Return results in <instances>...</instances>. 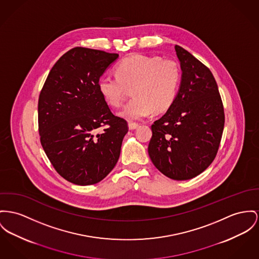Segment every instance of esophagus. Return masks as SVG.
<instances>
[{
    "mask_svg": "<svg viewBox=\"0 0 259 259\" xmlns=\"http://www.w3.org/2000/svg\"><path fill=\"white\" fill-rule=\"evenodd\" d=\"M138 123H137V122H132V121L128 122V128H130L131 131H134V130L138 128Z\"/></svg>",
    "mask_w": 259,
    "mask_h": 259,
    "instance_id": "34e87169",
    "label": "esophagus"
}]
</instances>
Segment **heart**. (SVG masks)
I'll return each mask as SVG.
<instances>
[{
  "label": "heart",
  "mask_w": 259,
  "mask_h": 259,
  "mask_svg": "<svg viewBox=\"0 0 259 259\" xmlns=\"http://www.w3.org/2000/svg\"><path fill=\"white\" fill-rule=\"evenodd\" d=\"M181 69L172 59L135 55L123 59L117 67V75H103L98 89L104 101L120 107L128 89L134 99L119 115L130 121H139L153 111L162 113L171 108L181 84Z\"/></svg>",
  "instance_id": "heart-1"
}]
</instances>
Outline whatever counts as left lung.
Returning a JSON list of instances; mask_svg holds the SVG:
<instances>
[{
    "mask_svg": "<svg viewBox=\"0 0 259 259\" xmlns=\"http://www.w3.org/2000/svg\"><path fill=\"white\" fill-rule=\"evenodd\" d=\"M175 50L182 69L179 93L151 125L148 154L163 175L186 181L206 170L217 154L224 108L210 69L181 46Z\"/></svg>",
    "mask_w": 259,
    "mask_h": 259,
    "instance_id": "obj_1",
    "label": "left lung"
}]
</instances>
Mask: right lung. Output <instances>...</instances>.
I'll use <instances>...</instances> for the list:
<instances>
[{
  "instance_id": "add662e5",
  "label": "right lung",
  "mask_w": 259,
  "mask_h": 259,
  "mask_svg": "<svg viewBox=\"0 0 259 259\" xmlns=\"http://www.w3.org/2000/svg\"><path fill=\"white\" fill-rule=\"evenodd\" d=\"M118 58V54L73 48L54 65L41 90L42 147L55 170L72 184L99 183L119 160L127 122L113 115L98 89L100 77Z\"/></svg>"
}]
</instances>
